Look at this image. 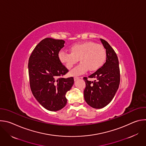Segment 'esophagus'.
<instances>
[{
  "mask_svg": "<svg viewBox=\"0 0 146 146\" xmlns=\"http://www.w3.org/2000/svg\"><path fill=\"white\" fill-rule=\"evenodd\" d=\"M79 78H80V77H74V81H76V80H77L79 79Z\"/></svg>",
  "mask_w": 146,
  "mask_h": 146,
  "instance_id": "obj_1",
  "label": "esophagus"
}]
</instances>
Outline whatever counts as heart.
<instances>
[{"mask_svg":"<svg viewBox=\"0 0 146 146\" xmlns=\"http://www.w3.org/2000/svg\"><path fill=\"white\" fill-rule=\"evenodd\" d=\"M70 53L63 50L59 51L58 58L68 69H70L79 59L81 63L70 72L73 76L84 73L88 69L91 72L98 69L103 65L106 58L104 47L92 41L76 43L70 47Z\"/></svg>","mask_w":146,"mask_h":146,"instance_id":"b5f03b06","label":"heart"}]
</instances>
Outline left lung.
<instances>
[{
	"label": "left lung",
	"mask_w": 146,
	"mask_h": 146,
	"mask_svg": "<svg viewBox=\"0 0 146 146\" xmlns=\"http://www.w3.org/2000/svg\"><path fill=\"white\" fill-rule=\"evenodd\" d=\"M106 51V60L103 65L88 76L94 78V81H89L84 77L86 87L84 96L88 105L95 109H102L107 106L113 99L120 81L119 62L116 53L107 41L100 38Z\"/></svg>",
	"instance_id": "8db88e82"
}]
</instances>
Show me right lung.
<instances>
[{"instance_id":"right-lung-1","label":"right lung","mask_w":146,"mask_h":146,"mask_svg":"<svg viewBox=\"0 0 146 146\" xmlns=\"http://www.w3.org/2000/svg\"><path fill=\"white\" fill-rule=\"evenodd\" d=\"M65 42L63 40L46 38L35 47L29 59L32 92L41 106L52 111L66 106V94L74 84L73 77H62L69 72L58 58Z\"/></svg>"}]
</instances>
